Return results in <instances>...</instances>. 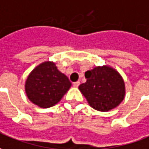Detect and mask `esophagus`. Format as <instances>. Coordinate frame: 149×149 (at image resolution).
I'll return each instance as SVG.
<instances>
[{
	"mask_svg": "<svg viewBox=\"0 0 149 149\" xmlns=\"http://www.w3.org/2000/svg\"><path fill=\"white\" fill-rule=\"evenodd\" d=\"M80 84V82L79 81H77V82H74V84H73V86L74 87V88H78Z\"/></svg>",
	"mask_w": 149,
	"mask_h": 149,
	"instance_id": "34e87169",
	"label": "esophagus"
}]
</instances>
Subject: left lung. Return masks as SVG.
<instances>
[{"label": "left lung", "instance_id": "1", "mask_svg": "<svg viewBox=\"0 0 149 149\" xmlns=\"http://www.w3.org/2000/svg\"><path fill=\"white\" fill-rule=\"evenodd\" d=\"M87 81L79 89L89 104L98 111L106 112L117 107L125 96V84L114 69L103 65L85 72Z\"/></svg>", "mask_w": 149, "mask_h": 149}]
</instances>
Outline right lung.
Returning <instances> with one entry per match:
<instances>
[{
  "label": "right lung",
  "mask_w": 149,
  "mask_h": 149,
  "mask_svg": "<svg viewBox=\"0 0 149 149\" xmlns=\"http://www.w3.org/2000/svg\"><path fill=\"white\" fill-rule=\"evenodd\" d=\"M70 86L67 76L57 70L56 65L45 61L27 77L25 90L32 103L41 108H49L60 101Z\"/></svg>",
  "instance_id": "add662e5"
}]
</instances>
